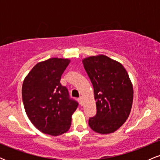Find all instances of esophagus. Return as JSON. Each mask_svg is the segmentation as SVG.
<instances>
[{
	"label": "esophagus",
	"mask_w": 160,
	"mask_h": 160,
	"mask_svg": "<svg viewBox=\"0 0 160 160\" xmlns=\"http://www.w3.org/2000/svg\"><path fill=\"white\" fill-rule=\"evenodd\" d=\"M79 102H80V104H82V102H83V98H82V96H80V98H79Z\"/></svg>",
	"instance_id": "esophagus-1"
}]
</instances>
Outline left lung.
<instances>
[{
    "label": "left lung",
    "instance_id": "left-lung-1",
    "mask_svg": "<svg viewBox=\"0 0 160 160\" xmlns=\"http://www.w3.org/2000/svg\"><path fill=\"white\" fill-rule=\"evenodd\" d=\"M82 64L94 89L97 113L89 120L95 132L110 134L122 126L129 116L133 86L125 68L104 55L89 56Z\"/></svg>",
    "mask_w": 160,
    "mask_h": 160
}]
</instances>
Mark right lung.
<instances>
[{"mask_svg":"<svg viewBox=\"0 0 160 160\" xmlns=\"http://www.w3.org/2000/svg\"><path fill=\"white\" fill-rule=\"evenodd\" d=\"M70 62L68 58H51L38 62L25 77L22 88L28 119L41 132L52 136L68 131L71 116L78 106L60 83Z\"/></svg>","mask_w":160,"mask_h":160,"instance_id":"obj_1","label":"right lung"}]
</instances>
